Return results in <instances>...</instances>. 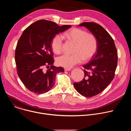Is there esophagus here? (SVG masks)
<instances>
[{
  "label": "esophagus",
  "mask_w": 131,
  "mask_h": 131,
  "mask_svg": "<svg viewBox=\"0 0 131 131\" xmlns=\"http://www.w3.org/2000/svg\"><path fill=\"white\" fill-rule=\"evenodd\" d=\"M71 70L70 68H64V70L65 71H70Z\"/></svg>",
  "instance_id": "obj_1"
}]
</instances>
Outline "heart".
Segmentation results:
<instances>
[{
	"label": "heart",
	"mask_w": 131,
	"mask_h": 131,
	"mask_svg": "<svg viewBox=\"0 0 131 131\" xmlns=\"http://www.w3.org/2000/svg\"><path fill=\"white\" fill-rule=\"evenodd\" d=\"M63 37L76 44L73 55L63 54L58 57L56 62L58 65L70 68L84 60L87 61L94 56L97 50L96 37L84 30L73 28L63 34ZM63 45V38L61 35L54 36L51 40V48L57 54L61 52Z\"/></svg>",
	"instance_id": "heart-1"
}]
</instances>
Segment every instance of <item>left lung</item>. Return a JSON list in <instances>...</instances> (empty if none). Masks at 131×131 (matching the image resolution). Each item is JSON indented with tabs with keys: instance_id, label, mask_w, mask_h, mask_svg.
I'll return each instance as SVG.
<instances>
[{
	"instance_id": "left-lung-1",
	"label": "left lung",
	"mask_w": 131,
	"mask_h": 131,
	"mask_svg": "<svg viewBox=\"0 0 131 131\" xmlns=\"http://www.w3.org/2000/svg\"><path fill=\"white\" fill-rule=\"evenodd\" d=\"M87 28L97 41L96 53L89 63L83 65L84 77L73 86L84 97H91L104 91L115 77L118 63V52L114 40L101 25L84 22L78 25Z\"/></svg>"
}]
</instances>
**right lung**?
I'll use <instances>...</instances> for the list:
<instances>
[{
  "mask_svg": "<svg viewBox=\"0 0 131 131\" xmlns=\"http://www.w3.org/2000/svg\"><path fill=\"white\" fill-rule=\"evenodd\" d=\"M59 26L45 20L37 21L23 32L15 52L17 74L26 88L36 94H43L54 86L56 74L63 67L53 65L51 40L56 35L71 27ZM46 67L48 70L45 71Z\"/></svg>",
  "mask_w": 131,
  "mask_h": 131,
  "instance_id": "1",
  "label": "right lung"
}]
</instances>
